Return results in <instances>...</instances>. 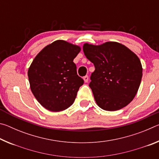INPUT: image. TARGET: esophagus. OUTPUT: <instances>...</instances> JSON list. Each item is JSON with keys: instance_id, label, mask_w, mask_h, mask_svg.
Instances as JSON below:
<instances>
[{"instance_id": "obj_1", "label": "esophagus", "mask_w": 159, "mask_h": 159, "mask_svg": "<svg viewBox=\"0 0 159 159\" xmlns=\"http://www.w3.org/2000/svg\"><path fill=\"white\" fill-rule=\"evenodd\" d=\"M83 80H84L85 83H87L88 81V76H85L83 77Z\"/></svg>"}]
</instances>
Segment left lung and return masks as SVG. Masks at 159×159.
I'll return each instance as SVG.
<instances>
[{"instance_id": "obj_1", "label": "left lung", "mask_w": 159, "mask_h": 159, "mask_svg": "<svg viewBox=\"0 0 159 159\" xmlns=\"http://www.w3.org/2000/svg\"><path fill=\"white\" fill-rule=\"evenodd\" d=\"M83 52L94 64L89 86L98 105L106 111L127 106L138 93L142 77L141 61L135 53L118 42L84 43Z\"/></svg>"}]
</instances>
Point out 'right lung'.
I'll list each match as a JSON object with an SVG mask.
<instances>
[{"label": "right lung", "mask_w": 159, "mask_h": 159, "mask_svg": "<svg viewBox=\"0 0 159 159\" xmlns=\"http://www.w3.org/2000/svg\"><path fill=\"white\" fill-rule=\"evenodd\" d=\"M80 50L79 45L57 40L34 59L28 70L29 81L32 93L44 108L60 111L74 103L83 84L73 61Z\"/></svg>", "instance_id": "add662e5"}]
</instances>
